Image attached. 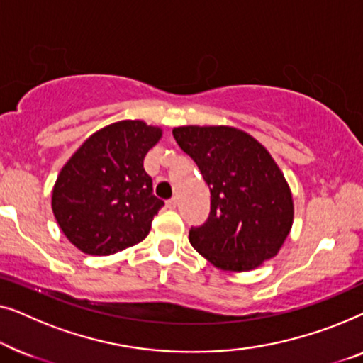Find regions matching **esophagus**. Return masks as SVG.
I'll return each instance as SVG.
<instances>
[{"instance_id": "esophagus-1", "label": "esophagus", "mask_w": 363, "mask_h": 363, "mask_svg": "<svg viewBox=\"0 0 363 363\" xmlns=\"http://www.w3.org/2000/svg\"><path fill=\"white\" fill-rule=\"evenodd\" d=\"M177 205H178L177 198H172V200H168V201H167V208H170V210H175Z\"/></svg>"}]
</instances>
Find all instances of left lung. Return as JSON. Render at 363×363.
I'll return each mask as SVG.
<instances>
[{
    "instance_id": "obj_1",
    "label": "left lung",
    "mask_w": 363,
    "mask_h": 363,
    "mask_svg": "<svg viewBox=\"0 0 363 363\" xmlns=\"http://www.w3.org/2000/svg\"><path fill=\"white\" fill-rule=\"evenodd\" d=\"M210 186L211 210L190 242L223 271H251L274 257L294 218L292 195L269 152L235 127L173 128Z\"/></svg>"
}]
</instances>
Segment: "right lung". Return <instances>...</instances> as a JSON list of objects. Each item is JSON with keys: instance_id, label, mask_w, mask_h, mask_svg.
I'll use <instances>...</instances> for the list:
<instances>
[{"instance_id": "right-lung-1", "label": "right lung", "mask_w": 363, "mask_h": 363, "mask_svg": "<svg viewBox=\"0 0 363 363\" xmlns=\"http://www.w3.org/2000/svg\"><path fill=\"white\" fill-rule=\"evenodd\" d=\"M162 128L121 121L92 133L69 158L52 188V213L82 252L107 256L145 240L163 201L143 168Z\"/></svg>"}]
</instances>
